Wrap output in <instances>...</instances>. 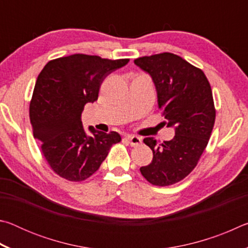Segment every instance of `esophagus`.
<instances>
[{
    "label": "esophagus",
    "instance_id": "1",
    "mask_svg": "<svg viewBox=\"0 0 248 248\" xmlns=\"http://www.w3.org/2000/svg\"><path fill=\"white\" fill-rule=\"evenodd\" d=\"M127 140H128V142L130 143V145H132V146L139 145L141 143V141H142L141 138L138 137V136H128L127 137Z\"/></svg>",
    "mask_w": 248,
    "mask_h": 248
}]
</instances>
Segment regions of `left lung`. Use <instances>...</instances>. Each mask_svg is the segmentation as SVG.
Here are the masks:
<instances>
[{
    "label": "left lung",
    "mask_w": 248,
    "mask_h": 248,
    "mask_svg": "<svg viewBox=\"0 0 248 248\" xmlns=\"http://www.w3.org/2000/svg\"><path fill=\"white\" fill-rule=\"evenodd\" d=\"M134 63L152 77L167 125L175 127L170 141L157 144L152 138L143 140L153 159L140 171L154 186H170L194 170L207 148L216 121L211 86L202 70L177 54H152Z\"/></svg>",
    "instance_id": "8db88e82"
}]
</instances>
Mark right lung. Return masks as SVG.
Here are the masks:
<instances>
[{
	"label": "right lung",
	"instance_id": "right-lung-1",
	"mask_svg": "<svg viewBox=\"0 0 248 248\" xmlns=\"http://www.w3.org/2000/svg\"><path fill=\"white\" fill-rule=\"evenodd\" d=\"M129 59L110 60L77 53L50 60L37 78L29 104L35 139L54 173L70 182H83L97 170L112 144L116 131L85 133L81 121L84 106L98 98L107 75L124 66Z\"/></svg>",
	"mask_w": 248,
	"mask_h": 248
}]
</instances>
